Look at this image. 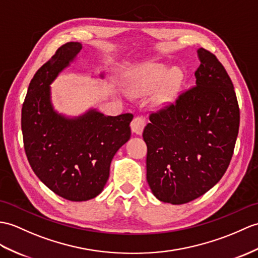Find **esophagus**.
I'll use <instances>...</instances> for the list:
<instances>
[{
	"instance_id": "esophagus-1",
	"label": "esophagus",
	"mask_w": 258,
	"mask_h": 258,
	"mask_svg": "<svg viewBox=\"0 0 258 258\" xmlns=\"http://www.w3.org/2000/svg\"><path fill=\"white\" fill-rule=\"evenodd\" d=\"M145 119L141 116H136L134 117L133 121L131 123V128L133 133L137 134V135H141L144 131V127H145Z\"/></svg>"
}]
</instances>
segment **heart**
Segmentation results:
<instances>
[{
    "label": "heart",
    "instance_id": "obj_1",
    "mask_svg": "<svg viewBox=\"0 0 258 258\" xmlns=\"http://www.w3.org/2000/svg\"><path fill=\"white\" fill-rule=\"evenodd\" d=\"M182 82L180 69L167 67L157 62H148L131 70L126 86L133 97H142L149 93L159 84L152 94L151 104L156 110L165 109L176 99Z\"/></svg>",
    "mask_w": 258,
    "mask_h": 258
}]
</instances>
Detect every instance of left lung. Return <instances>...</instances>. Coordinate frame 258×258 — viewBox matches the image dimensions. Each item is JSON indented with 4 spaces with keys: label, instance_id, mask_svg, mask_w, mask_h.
I'll return each mask as SVG.
<instances>
[{
    "label": "left lung",
    "instance_id": "left-lung-1",
    "mask_svg": "<svg viewBox=\"0 0 258 258\" xmlns=\"http://www.w3.org/2000/svg\"><path fill=\"white\" fill-rule=\"evenodd\" d=\"M196 86L149 115L146 178L158 200L183 205L222 178L234 151L239 109L234 87L213 53L198 49Z\"/></svg>",
    "mask_w": 258,
    "mask_h": 258
}]
</instances>
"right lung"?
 I'll return each mask as SVG.
<instances>
[{"instance_id": "obj_1", "label": "right lung", "mask_w": 258, "mask_h": 258, "mask_svg": "<svg viewBox=\"0 0 258 258\" xmlns=\"http://www.w3.org/2000/svg\"><path fill=\"white\" fill-rule=\"evenodd\" d=\"M81 49L77 41L59 47L35 74L22 107L29 165L52 192L70 201H87L102 192L113 157L130 140L133 119L131 113L107 116L95 109L69 117L53 109L50 85Z\"/></svg>"}]
</instances>
